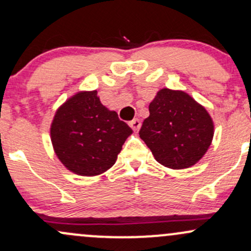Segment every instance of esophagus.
<instances>
[{"label": "esophagus", "mask_w": 251, "mask_h": 251, "mask_svg": "<svg viewBox=\"0 0 251 251\" xmlns=\"http://www.w3.org/2000/svg\"><path fill=\"white\" fill-rule=\"evenodd\" d=\"M128 125L133 131H138L140 128V126H142V123H140L139 119H133L132 122L128 123Z\"/></svg>", "instance_id": "34e87169"}]
</instances>
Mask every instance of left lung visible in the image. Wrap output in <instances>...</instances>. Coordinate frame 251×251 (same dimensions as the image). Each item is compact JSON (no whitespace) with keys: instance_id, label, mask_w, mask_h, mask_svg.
Instances as JSON below:
<instances>
[{"instance_id":"obj_1","label":"left lung","mask_w":251,"mask_h":251,"mask_svg":"<svg viewBox=\"0 0 251 251\" xmlns=\"http://www.w3.org/2000/svg\"><path fill=\"white\" fill-rule=\"evenodd\" d=\"M149 111L139 135L158 163L186 169L205 154L214 137V123L194 98L183 91L163 88Z\"/></svg>"}]
</instances>
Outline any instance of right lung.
<instances>
[{"label":"right lung","mask_w":251,"mask_h":251,"mask_svg":"<svg viewBox=\"0 0 251 251\" xmlns=\"http://www.w3.org/2000/svg\"><path fill=\"white\" fill-rule=\"evenodd\" d=\"M131 133L117 112L100 102L97 91L70 98L57 109L50 126L57 158L80 176H97L112 168Z\"/></svg>","instance_id":"right-lung-1"}]
</instances>
